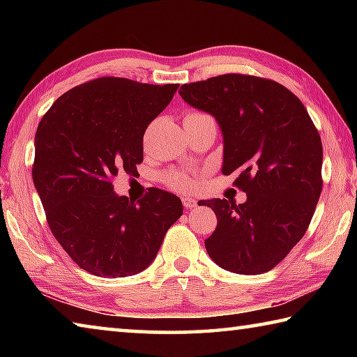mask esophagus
I'll return each instance as SVG.
<instances>
[{
  "mask_svg": "<svg viewBox=\"0 0 357 357\" xmlns=\"http://www.w3.org/2000/svg\"><path fill=\"white\" fill-rule=\"evenodd\" d=\"M183 204L185 209H193L197 208V200H193V198H183Z\"/></svg>",
  "mask_w": 357,
  "mask_h": 357,
  "instance_id": "34e87169",
  "label": "esophagus"
}]
</instances>
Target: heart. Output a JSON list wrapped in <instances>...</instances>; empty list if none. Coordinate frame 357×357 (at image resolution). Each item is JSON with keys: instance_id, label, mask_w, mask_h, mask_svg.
<instances>
[{"instance_id": "b5f03b06", "label": "heart", "mask_w": 357, "mask_h": 357, "mask_svg": "<svg viewBox=\"0 0 357 357\" xmlns=\"http://www.w3.org/2000/svg\"><path fill=\"white\" fill-rule=\"evenodd\" d=\"M190 116H204V114L200 113H193ZM189 118V116H187ZM168 183H170L174 189H179V190H187V189H192L193 185L197 184L195 179H192L190 176H187L185 173H172L170 176H168Z\"/></svg>"}]
</instances>
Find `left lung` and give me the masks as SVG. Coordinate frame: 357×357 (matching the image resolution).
I'll return each mask as SVG.
<instances>
[{
	"instance_id": "8db88e82",
	"label": "left lung",
	"mask_w": 357,
	"mask_h": 357,
	"mask_svg": "<svg viewBox=\"0 0 357 357\" xmlns=\"http://www.w3.org/2000/svg\"><path fill=\"white\" fill-rule=\"evenodd\" d=\"M179 96L209 113L223 138V174L247 200H204L217 228L208 255L234 274H263L304 236L321 193L323 146L305 107L277 82L227 74L183 84Z\"/></svg>"
}]
</instances>
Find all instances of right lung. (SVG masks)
Here are the masks:
<instances>
[{"label":"right lung","mask_w":357,"mask_h":357,"mask_svg":"<svg viewBox=\"0 0 357 357\" xmlns=\"http://www.w3.org/2000/svg\"><path fill=\"white\" fill-rule=\"evenodd\" d=\"M176 89L98 78L63 94L38 126L34 187L53 236L88 273H142L183 215V203L170 192L151 189L134 203L112 184L118 172L134 173L142 164L144 130Z\"/></svg>","instance_id":"add662e5"}]
</instances>
